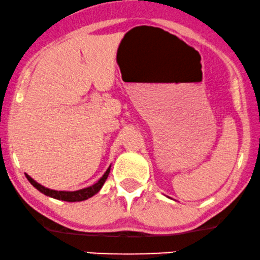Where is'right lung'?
Listing matches in <instances>:
<instances>
[{"label": "right lung", "mask_w": 260, "mask_h": 260, "mask_svg": "<svg viewBox=\"0 0 260 260\" xmlns=\"http://www.w3.org/2000/svg\"><path fill=\"white\" fill-rule=\"evenodd\" d=\"M110 167L111 166H109V168L107 169V172L103 174V176H102L96 183H93V185L90 187H86V188L78 189V190H55V189L47 188V187L42 186L41 183L35 181V180L29 175H27V174H25V175L27 177L28 181L31 182V185L36 187V188H37L41 193H43V194L57 200H63V202L73 203V202H83V200H86L88 198H91V197H93L94 194H97V193L101 190L102 187H103L106 180L108 179V175H109L110 173Z\"/></svg>", "instance_id": "1"}]
</instances>
